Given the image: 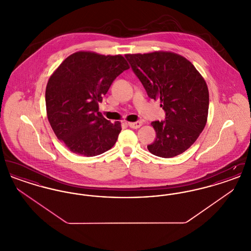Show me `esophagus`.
Returning a JSON list of instances; mask_svg holds the SVG:
<instances>
[{"label": "esophagus", "mask_w": 251, "mask_h": 251, "mask_svg": "<svg viewBox=\"0 0 251 251\" xmlns=\"http://www.w3.org/2000/svg\"><path fill=\"white\" fill-rule=\"evenodd\" d=\"M129 127L131 129H138L141 125H142V122L141 121H135V122H129L128 123Z\"/></svg>", "instance_id": "34e87169"}]
</instances>
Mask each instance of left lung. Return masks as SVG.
Masks as SVG:
<instances>
[{"label": "left lung", "instance_id": "1", "mask_svg": "<svg viewBox=\"0 0 251 251\" xmlns=\"http://www.w3.org/2000/svg\"><path fill=\"white\" fill-rule=\"evenodd\" d=\"M125 57L148 96L160 99L166 112V120L151 123L156 139L148 145V150L163 158L184 152L207 122L209 91L202 76L190 61L174 52L154 51Z\"/></svg>", "mask_w": 251, "mask_h": 251}]
</instances>
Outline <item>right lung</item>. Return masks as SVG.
Instances as JSON below:
<instances>
[{"mask_svg": "<svg viewBox=\"0 0 251 251\" xmlns=\"http://www.w3.org/2000/svg\"><path fill=\"white\" fill-rule=\"evenodd\" d=\"M130 67L121 55L78 51L64 60L49 79V122L62 143L76 154L92 157L110 150L121 131L99 112L112 83Z\"/></svg>", "mask_w": 251, "mask_h": 251, "instance_id": "1", "label": "right lung"}]
</instances>
